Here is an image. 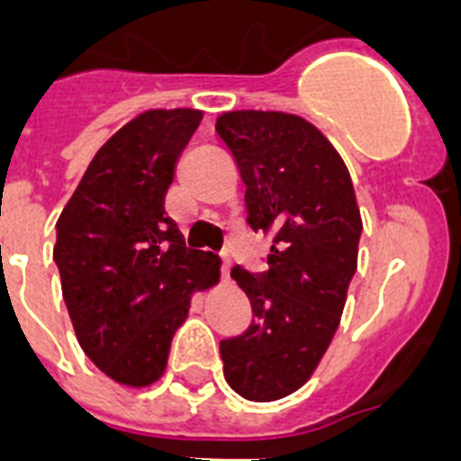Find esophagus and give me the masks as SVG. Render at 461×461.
<instances>
[{
	"mask_svg": "<svg viewBox=\"0 0 461 461\" xmlns=\"http://www.w3.org/2000/svg\"><path fill=\"white\" fill-rule=\"evenodd\" d=\"M220 273H222V282H230V256H222V266H220Z\"/></svg>",
	"mask_w": 461,
	"mask_h": 461,
	"instance_id": "obj_1",
	"label": "esophagus"
}]
</instances>
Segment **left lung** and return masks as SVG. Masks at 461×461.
I'll return each instance as SVG.
<instances>
[{"label":"left lung","mask_w":461,"mask_h":461,"mask_svg":"<svg viewBox=\"0 0 461 461\" xmlns=\"http://www.w3.org/2000/svg\"><path fill=\"white\" fill-rule=\"evenodd\" d=\"M215 131L246 186V222L273 239L266 273L231 267L253 321L220 342L224 378L251 402L296 393L321 364L357 273L361 215L349 169L311 122L224 112Z\"/></svg>","instance_id":"1"}]
</instances>
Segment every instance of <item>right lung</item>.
I'll list each match as a JSON object with an SVG mask.
<instances>
[{
	"instance_id": "add662e5",
	"label": "right lung",
	"mask_w": 461,
	"mask_h": 461,
	"mask_svg": "<svg viewBox=\"0 0 461 461\" xmlns=\"http://www.w3.org/2000/svg\"><path fill=\"white\" fill-rule=\"evenodd\" d=\"M201 119L188 107L131 119L97 150L57 220L54 260L78 344L119 385L162 378L191 296L220 280V258L188 251L165 212Z\"/></svg>"
}]
</instances>
